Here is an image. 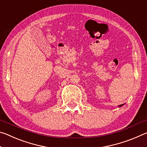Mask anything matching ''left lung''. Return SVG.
I'll use <instances>...</instances> for the list:
<instances>
[{"instance_id":"1","label":"left lung","mask_w":147,"mask_h":147,"mask_svg":"<svg viewBox=\"0 0 147 147\" xmlns=\"http://www.w3.org/2000/svg\"><path fill=\"white\" fill-rule=\"evenodd\" d=\"M123 105H124V104H121V105H119V107H121V106H123Z\"/></svg>"}]
</instances>
